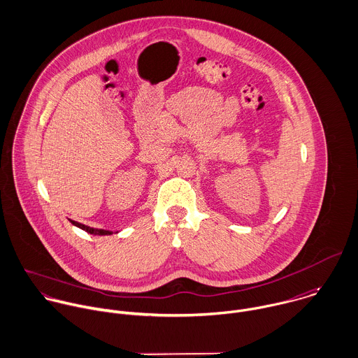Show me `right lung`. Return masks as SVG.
<instances>
[{
    "label": "right lung",
    "instance_id": "add662e5",
    "mask_svg": "<svg viewBox=\"0 0 358 358\" xmlns=\"http://www.w3.org/2000/svg\"><path fill=\"white\" fill-rule=\"evenodd\" d=\"M75 227H78V228H80V229H83V231H86L87 234H92V235H100V236H103V235H113V232H110V231H104V229H94V228H90V227H86V225H83V224H79V222H76V221H71Z\"/></svg>",
    "mask_w": 358,
    "mask_h": 358
}]
</instances>
